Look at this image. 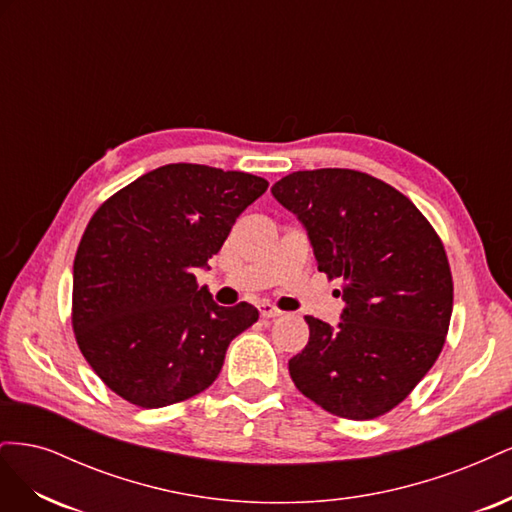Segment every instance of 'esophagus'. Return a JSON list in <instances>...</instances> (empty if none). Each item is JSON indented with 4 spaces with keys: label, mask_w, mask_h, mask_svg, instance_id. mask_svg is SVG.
Listing matches in <instances>:
<instances>
[{
    "label": "esophagus",
    "mask_w": 512,
    "mask_h": 512,
    "mask_svg": "<svg viewBox=\"0 0 512 512\" xmlns=\"http://www.w3.org/2000/svg\"><path fill=\"white\" fill-rule=\"evenodd\" d=\"M258 309H260V318H265V320H269V318H277V316H282L280 309L273 307V305H269V303H262Z\"/></svg>",
    "instance_id": "obj_1"
}]
</instances>
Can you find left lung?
I'll list each match as a JSON object with an SVG mask.
<instances>
[{
    "instance_id": "1",
    "label": "left lung",
    "mask_w": 512,
    "mask_h": 512,
    "mask_svg": "<svg viewBox=\"0 0 512 512\" xmlns=\"http://www.w3.org/2000/svg\"><path fill=\"white\" fill-rule=\"evenodd\" d=\"M271 194L303 224L318 271L344 280L342 322L305 316L309 342L288 361L294 386L352 421L389 412L436 363L451 322L440 237L410 198L359 170H297Z\"/></svg>"
}]
</instances>
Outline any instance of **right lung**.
I'll return each mask as SVG.
<instances>
[{
  "label": "right lung",
  "instance_id": "1",
  "mask_svg": "<svg viewBox=\"0 0 512 512\" xmlns=\"http://www.w3.org/2000/svg\"><path fill=\"white\" fill-rule=\"evenodd\" d=\"M267 179L205 164H166L111 196L74 258L72 327L108 389L164 408L218 378L228 344L258 320L250 303L222 307L196 269L222 250Z\"/></svg>",
  "mask_w": 512,
  "mask_h": 512
}]
</instances>
